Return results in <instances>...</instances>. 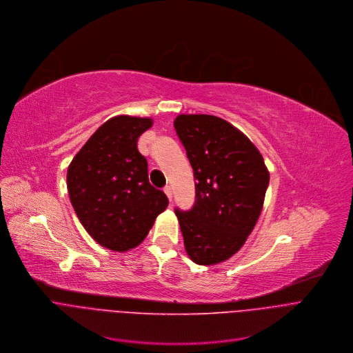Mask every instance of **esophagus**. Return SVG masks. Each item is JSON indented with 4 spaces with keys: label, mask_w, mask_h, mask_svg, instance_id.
I'll return each mask as SVG.
<instances>
[{
    "label": "esophagus",
    "mask_w": 353,
    "mask_h": 353,
    "mask_svg": "<svg viewBox=\"0 0 353 353\" xmlns=\"http://www.w3.org/2000/svg\"><path fill=\"white\" fill-rule=\"evenodd\" d=\"M164 192H165L167 197H168L170 201H171V200H172V189H171V186H165V188H164Z\"/></svg>",
    "instance_id": "34e87169"
}]
</instances>
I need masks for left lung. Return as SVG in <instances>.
<instances>
[{
  "instance_id": "obj_1",
  "label": "left lung",
  "mask_w": 353,
  "mask_h": 353,
  "mask_svg": "<svg viewBox=\"0 0 353 353\" xmlns=\"http://www.w3.org/2000/svg\"><path fill=\"white\" fill-rule=\"evenodd\" d=\"M174 126L196 179L194 205L175 210L185 250L196 264H219L253 231L270 174L250 139L223 118L181 114Z\"/></svg>"
}]
</instances>
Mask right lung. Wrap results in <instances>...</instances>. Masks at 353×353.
I'll return each mask as SVG.
<instances>
[{"label":"right lung","instance_id":"obj_1","mask_svg":"<svg viewBox=\"0 0 353 353\" xmlns=\"http://www.w3.org/2000/svg\"><path fill=\"white\" fill-rule=\"evenodd\" d=\"M152 125V118L112 117L68 167V193L79 221L114 252L142 243L168 205L165 193L150 185L148 160L137 150L139 136Z\"/></svg>","mask_w":353,"mask_h":353}]
</instances>
